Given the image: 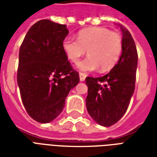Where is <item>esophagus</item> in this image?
I'll list each match as a JSON object with an SVG mask.
<instances>
[{"instance_id":"1","label":"esophagus","mask_w":157,"mask_h":157,"mask_svg":"<svg viewBox=\"0 0 157 157\" xmlns=\"http://www.w3.org/2000/svg\"><path fill=\"white\" fill-rule=\"evenodd\" d=\"M79 75H80V81H81V82H84L86 79V74L81 72V73L79 74Z\"/></svg>"}]
</instances>
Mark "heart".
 <instances>
[{
  "label": "heart",
  "instance_id": "b5f03b06",
  "mask_svg": "<svg viewBox=\"0 0 157 157\" xmlns=\"http://www.w3.org/2000/svg\"><path fill=\"white\" fill-rule=\"evenodd\" d=\"M62 48L68 59L78 63L87 50V58L79 63L82 71H92L100 69L102 72L113 68L123 53V38L119 33L103 27L89 28L81 30L77 39L65 38Z\"/></svg>",
  "mask_w": 157,
  "mask_h": 157
}]
</instances>
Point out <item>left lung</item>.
Segmentation results:
<instances>
[{
  "label": "left lung",
  "instance_id": "8db88e82",
  "mask_svg": "<svg viewBox=\"0 0 157 157\" xmlns=\"http://www.w3.org/2000/svg\"><path fill=\"white\" fill-rule=\"evenodd\" d=\"M119 27L123 33V53L117 65L103 76L86 78L87 112L98 124L105 127L114 124L123 117L135 87L137 49L128 29L121 24Z\"/></svg>",
  "mask_w": 157,
  "mask_h": 157
}]
</instances>
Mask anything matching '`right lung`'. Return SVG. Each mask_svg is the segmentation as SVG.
<instances>
[{
  "mask_svg": "<svg viewBox=\"0 0 157 157\" xmlns=\"http://www.w3.org/2000/svg\"><path fill=\"white\" fill-rule=\"evenodd\" d=\"M68 33L66 25L40 20L19 49L17 79L22 103L29 115L42 124L60 114L69 92L80 81L62 48Z\"/></svg>",
  "mask_w": 157,
  "mask_h": 157,
  "instance_id": "obj_1",
  "label": "right lung"
}]
</instances>
